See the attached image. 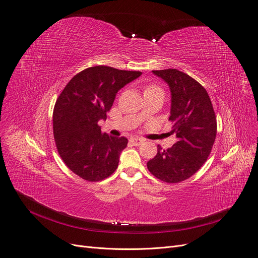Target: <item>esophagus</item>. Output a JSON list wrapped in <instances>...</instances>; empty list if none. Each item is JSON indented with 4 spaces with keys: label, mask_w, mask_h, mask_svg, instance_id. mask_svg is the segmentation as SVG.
Returning a JSON list of instances; mask_svg holds the SVG:
<instances>
[{
    "label": "esophagus",
    "mask_w": 258,
    "mask_h": 258,
    "mask_svg": "<svg viewBox=\"0 0 258 258\" xmlns=\"http://www.w3.org/2000/svg\"><path fill=\"white\" fill-rule=\"evenodd\" d=\"M130 142H131V144H133L135 146H138L143 143V139L138 138V137H132V138H130Z\"/></svg>",
    "instance_id": "obj_1"
}]
</instances>
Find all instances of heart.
Wrapping results in <instances>:
<instances>
[{
	"label": "heart",
	"instance_id": "heart-1",
	"mask_svg": "<svg viewBox=\"0 0 258 258\" xmlns=\"http://www.w3.org/2000/svg\"><path fill=\"white\" fill-rule=\"evenodd\" d=\"M152 90H159L157 87H154V86H151V87H147L145 89V91H152Z\"/></svg>",
	"mask_w": 258,
	"mask_h": 258
}]
</instances>
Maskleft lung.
Instances as JSON below:
<instances>
[{
  "label": "left lung",
  "mask_w": 258,
  "mask_h": 258,
  "mask_svg": "<svg viewBox=\"0 0 258 258\" xmlns=\"http://www.w3.org/2000/svg\"><path fill=\"white\" fill-rule=\"evenodd\" d=\"M170 90L171 134L175 142L168 150L158 145L147 168L156 178L179 183L195 174L210 155L216 136V118L209 95L192 77L177 69L152 71Z\"/></svg>",
  "instance_id": "8db88e82"
}]
</instances>
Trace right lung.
<instances>
[{
    "label": "right lung",
    "instance_id": "obj_1",
    "mask_svg": "<svg viewBox=\"0 0 258 258\" xmlns=\"http://www.w3.org/2000/svg\"><path fill=\"white\" fill-rule=\"evenodd\" d=\"M142 73L96 66L76 74L62 90L53 111V134L66 165L84 180L95 182L118 167L125 137L101 133L116 94Z\"/></svg>",
    "mask_w": 258,
    "mask_h": 258
}]
</instances>
